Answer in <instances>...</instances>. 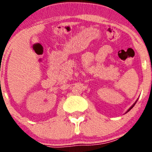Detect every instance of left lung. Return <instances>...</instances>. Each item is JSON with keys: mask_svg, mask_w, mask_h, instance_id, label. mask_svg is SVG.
<instances>
[{"mask_svg": "<svg viewBox=\"0 0 152 152\" xmlns=\"http://www.w3.org/2000/svg\"><path fill=\"white\" fill-rule=\"evenodd\" d=\"M136 102H137V100H136V101H135V103H134L133 105L132 106V107H130V108H129V109L128 110H127V112H129V110H131V109H132V107H134V106H135V103H136ZM127 112H126V113H127Z\"/></svg>", "mask_w": 152, "mask_h": 152, "instance_id": "left-lung-1", "label": "left lung"}]
</instances>
